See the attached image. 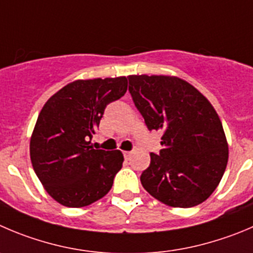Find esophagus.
<instances>
[{
    "label": "esophagus",
    "instance_id": "1",
    "mask_svg": "<svg viewBox=\"0 0 253 253\" xmlns=\"http://www.w3.org/2000/svg\"><path fill=\"white\" fill-rule=\"evenodd\" d=\"M123 155H124V158L128 160V159L131 156V151H123Z\"/></svg>",
    "mask_w": 253,
    "mask_h": 253
}]
</instances>
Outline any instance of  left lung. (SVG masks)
I'll return each instance as SVG.
<instances>
[{"label":"left lung","instance_id":"left-lung-1","mask_svg":"<svg viewBox=\"0 0 253 253\" xmlns=\"http://www.w3.org/2000/svg\"><path fill=\"white\" fill-rule=\"evenodd\" d=\"M128 79L148 129L163 131V149L150 153L141 185L165 205H199L217 187L227 165V141L217 113L196 88L176 77Z\"/></svg>","mask_w":253,"mask_h":253}]
</instances>
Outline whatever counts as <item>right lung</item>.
<instances>
[{
  "mask_svg": "<svg viewBox=\"0 0 253 253\" xmlns=\"http://www.w3.org/2000/svg\"><path fill=\"white\" fill-rule=\"evenodd\" d=\"M125 77L76 81L50 97L30 144L32 167L45 191L68 208H83L109 192L123 154L90 146L108 104L126 92Z\"/></svg>",
  "mask_w": 253,
  "mask_h": 253,
  "instance_id": "right-lung-1",
  "label": "right lung"
}]
</instances>
